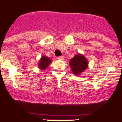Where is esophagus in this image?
<instances>
[{
  "label": "esophagus",
  "instance_id": "obj_1",
  "mask_svg": "<svg viewBox=\"0 0 122 122\" xmlns=\"http://www.w3.org/2000/svg\"><path fill=\"white\" fill-rule=\"evenodd\" d=\"M57 59H59V60H63V59H65V57H64L63 56H59V57H57Z\"/></svg>",
  "mask_w": 122,
  "mask_h": 122
}]
</instances>
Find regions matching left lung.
I'll use <instances>...</instances> for the list:
<instances>
[{"label":"left lung","instance_id":"8db88e82","mask_svg":"<svg viewBox=\"0 0 122 122\" xmlns=\"http://www.w3.org/2000/svg\"><path fill=\"white\" fill-rule=\"evenodd\" d=\"M70 65L73 73L75 75H78L87 68L88 61L84 56L79 54L70 59Z\"/></svg>","mask_w":122,"mask_h":122}]
</instances>
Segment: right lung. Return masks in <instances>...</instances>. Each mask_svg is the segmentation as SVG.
<instances>
[{
  "mask_svg": "<svg viewBox=\"0 0 122 122\" xmlns=\"http://www.w3.org/2000/svg\"><path fill=\"white\" fill-rule=\"evenodd\" d=\"M51 63V59H49L48 57L46 56H42L41 58V60L39 61V68L42 70H44L49 66V65Z\"/></svg>",
  "mask_w": 122,
  "mask_h": 122,
  "instance_id": "add662e5",
  "label": "right lung"
}]
</instances>
